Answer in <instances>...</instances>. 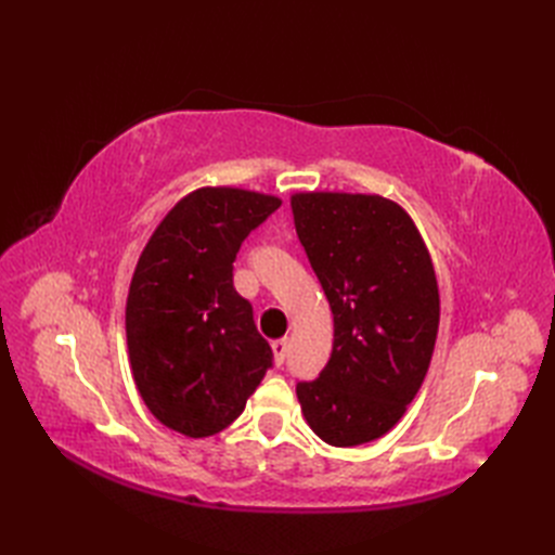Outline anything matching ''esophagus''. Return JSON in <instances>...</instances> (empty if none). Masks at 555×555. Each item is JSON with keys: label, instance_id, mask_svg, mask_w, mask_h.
<instances>
[{"label": "esophagus", "instance_id": "obj_1", "mask_svg": "<svg viewBox=\"0 0 555 555\" xmlns=\"http://www.w3.org/2000/svg\"><path fill=\"white\" fill-rule=\"evenodd\" d=\"M287 351H289V340L287 338H280L273 343V354H275V363L282 365L284 359H287Z\"/></svg>", "mask_w": 555, "mask_h": 555}]
</instances>
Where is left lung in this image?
<instances>
[{
  "label": "left lung",
  "mask_w": 555,
  "mask_h": 555,
  "mask_svg": "<svg viewBox=\"0 0 555 555\" xmlns=\"http://www.w3.org/2000/svg\"><path fill=\"white\" fill-rule=\"evenodd\" d=\"M294 224L333 312L331 359L296 396L333 447L391 430L422 389L440 324L428 249L410 215L371 194L292 196Z\"/></svg>",
  "instance_id": "obj_1"
}]
</instances>
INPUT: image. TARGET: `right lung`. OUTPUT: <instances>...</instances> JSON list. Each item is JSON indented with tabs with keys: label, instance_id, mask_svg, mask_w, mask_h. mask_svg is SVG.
Masks as SVG:
<instances>
[{
	"label": "right lung",
	"instance_id": "right-lung-1",
	"mask_svg": "<svg viewBox=\"0 0 555 555\" xmlns=\"http://www.w3.org/2000/svg\"><path fill=\"white\" fill-rule=\"evenodd\" d=\"M280 204L233 188L196 190L164 217L133 271V382L147 410L188 438H208L238 418L273 365L251 304L233 287V261Z\"/></svg>",
	"mask_w": 555,
	"mask_h": 555
}]
</instances>
